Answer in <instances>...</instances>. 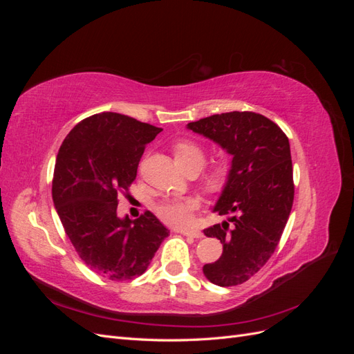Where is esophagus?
Returning a JSON list of instances; mask_svg holds the SVG:
<instances>
[{
	"label": "esophagus",
	"mask_w": 354,
	"mask_h": 354,
	"mask_svg": "<svg viewBox=\"0 0 354 354\" xmlns=\"http://www.w3.org/2000/svg\"><path fill=\"white\" fill-rule=\"evenodd\" d=\"M181 234H185V236H192V238H203V233L199 229H181L178 230Z\"/></svg>",
	"instance_id": "esophagus-1"
}]
</instances>
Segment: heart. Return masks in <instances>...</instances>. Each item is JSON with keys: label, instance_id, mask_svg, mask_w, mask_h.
Returning <instances> with one entry per match:
<instances>
[{"label": "heart", "instance_id": "1", "mask_svg": "<svg viewBox=\"0 0 354 354\" xmlns=\"http://www.w3.org/2000/svg\"><path fill=\"white\" fill-rule=\"evenodd\" d=\"M177 165L185 169H201L205 162V152L202 146L192 140H180L173 147ZM230 159L221 155L205 169L202 176L203 183L209 189H220L226 183L230 174ZM201 207L198 198L189 196L181 199H167L156 205L158 217L171 226H187L194 217V212Z\"/></svg>", "mask_w": 354, "mask_h": 354}]
</instances>
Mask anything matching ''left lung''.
<instances>
[{"label": "left lung", "mask_w": 354, "mask_h": 354, "mask_svg": "<svg viewBox=\"0 0 354 354\" xmlns=\"http://www.w3.org/2000/svg\"><path fill=\"white\" fill-rule=\"evenodd\" d=\"M187 128L211 138L233 156L214 211L228 221L203 230L223 243L217 261L203 266L218 286L241 285L269 261L281 241L294 202L291 149L286 134L255 112L211 115Z\"/></svg>", "instance_id": "obj_1"}]
</instances>
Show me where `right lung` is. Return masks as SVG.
Returning <instances> with one entry per match:
<instances>
[{
    "instance_id": "obj_1",
    "label": "right lung",
    "mask_w": 354,
    "mask_h": 354,
    "mask_svg": "<svg viewBox=\"0 0 354 354\" xmlns=\"http://www.w3.org/2000/svg\"><path fill=\"white\" fill-rule=\"evenodd\" d=\"M162 128L102 112L85 118L63 140L53 176V202L69 241L90 269L111 281L146 272L168 229L151 211L137 220L116 214L147 143Z\"/></svg>"
}]
</instances>
